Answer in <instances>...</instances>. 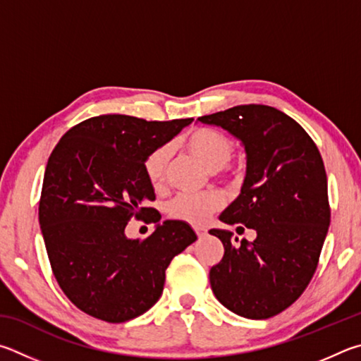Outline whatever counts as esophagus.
<instances>
[{"instance_id":"34e87169","label":"esophagus","mask_w":361,"mask_h":361,"mask_svg":"<svg viewBox=\"0 0 361 361\" xmlns=\"http://www.w3.org/2000/svg\"><path fill=\"white\" fill-rule=\"evenodd\" d=\"M193 230H195V233H197L200 239L201 238H206V235H207V228H206V226H203V225H195Z\"/></svg>"}]
</instances>
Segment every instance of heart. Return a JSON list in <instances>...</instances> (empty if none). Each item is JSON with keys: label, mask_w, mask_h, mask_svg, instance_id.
<instances>
[{"label": "heart", "mask_w": 361, "mask_h": 361, "mask_svg": "<svg viewBox=\"0 0 361 361\" xmlns=\"http://www.w3.org/2000/svg\"><path fill=\"white\" fill-rule=\"evenodd\" d=\"M184 147L207 169L219 171L230 163L235 152V142L217 130L198 128L188 133L184 139ZM168 158L169 150L166 147L155 149L145 158L144 174L154 188L163 185ZM224 204L225 200L219 192L180 193L166 204V212L169 217L176 220L200 225L204 224L214 212L222 209Z\"/></svg>", "instance_id": "b5f03b06"}]
</instances>
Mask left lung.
I'll use <instances>...</instances> for the list:
<instances>
[{
	"instance_id": "8db88e82",
	"label": "left lung",
	"mask_w": 361,
	"mask_h": 361,
	"mask_svg": "<svg viewBox=\"0 0 361 361\" xmlns=\"http://www.w3.org/2000/svg\"><path fill=\"white\" fill-rule=\"evenodd\" d=\"M198 120L243 142L241 193L219 219L257 231L239 245L228 230L209 231L225 247L209 271L212 292L241 317L269 319L300 298L317 269L330 226L324 160L305 128L276 107L243 104Z\"/></svg>"
}]
</instances>
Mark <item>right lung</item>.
<instances>
[{"label": "right lung", "instance_id": "add662e5", "mask_svg": "<svg viewBox=\"0 0 361 361\" xmlns=\"http://www.w3.org/2000/svg\"><path fill=\"white\" fill-rule=\"evenodd\" d=\"M193 118L147 122L107 114L73 126L49 157L39 225L52 273L69 301L94 319L122 324L155 305L164 271L197 241L182 220L160 222L144 161ZM135 216L155 223L145 240L124 228Z\"/></svg>", "mask_w": 361, "mask_h": 361}]
</instances>
